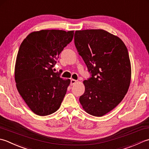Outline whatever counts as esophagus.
<instances>
[{"label":"esophagus","mask_w":149,"mask_h":149,"mask_svg":"<svg viewBox=\"0 0 149 149\" xmlns=\"http://www.w3.org/2000/svg\"><path fill=\"white\" fill-rule=\"evenodd\" d=\"M77 82V80H74V79H71V86H73V85L75 84Z\"/></svg>","instance_id":"34e87169"}]
</instances>
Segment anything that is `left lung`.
Here are the masks:
<instances>
[{
    "label": "left lung",
    "mask_w": 149,
    "mask_h": 149,
    "mask_svg": "<svg viewBox=\"0 0 149 149\" xmlns=\"http://www.w3.org/2000/svg\"><path fill=\"white\" fill-rule=\"evenodd\" d=\"M74 44L91 77L84 80L80 97L84 111L102 116L122 101L131 80L128 50L118 36L104 29L76 31Z\"/></svg>",
    "instance_id": "obj_1"
}]
</instances>
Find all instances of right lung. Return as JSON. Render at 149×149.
I'll list each match as a JSON object with an SVG mask.
<instances>
[{
	"instance_id": "right-lung-1",
	"label": "right lung",
	"mask_w": 149,
	"mask_h": 149,
	"mask_svg": "<svg viewBox=\"0 0 149 149\" xmlns=\"http://www.w3.org/2000/svg\"><path fill=\"white\" fill-rule=\"evenodd\" d=\"M73 35L74 31L42 29L29 33L20 44L15 66L17 89L38 116L56 112L65 95L70 79L63 80L53 68Z\"/></svg>"
}]
</instances>
